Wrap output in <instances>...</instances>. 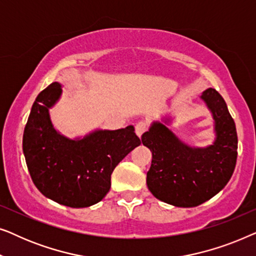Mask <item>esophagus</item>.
Segmentation results:
<instances>
[{
    "instance_id": "1",
    "label": "esophagus",
    "mask_w": 256,
    "mask_h": 256,
    "mask_svg": "<svg viewBox=\"0 0 256 256\" xmlns=\"http://www.w3.org/2000/svg\"><path fill=\"white\" fill-rule=\"evenodd\" d=\"M146 130V124L144 121H140V122H138V124H136L135 132H136V135L138 136V138H141L142 134Z\"/></svg>"
}]
</instances>
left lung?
I'll list each match as a JSON object with an SVG mask.
<instances>
[{
    "instance_id": "left-lung-1",
    "label": "left lung",
    "mask_w": 256,
    "mask_h": 256,
    "mask_svg": "<svg viewBox=\"0 0 256 256\" xmlns=\"http://www.w3.org/2000/svg\"><path fill=\"white\" fill-rule=\"evenodd\" d=\"M200 98L214 120L216 138L211 146L192 148L160 122H154L141 138L152 152L148 188L157 199L178 208H194L211 199L225 188L236 169V128L225 100L214 88L204 90Z\"/></svg>"
}]
</instances>
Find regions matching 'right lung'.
I'll list each match as a JSON object with an SVG mask.
<instances>
[{"mask_svg": "<svg viewBox=\"0 0 256 256\" xmlns=\"http://www.w3.org/2000/svg\"><path fill=\"white\" fill-rule=\"evenodd\" d=\"M60 94L59 82L38 94L24 128L23 154L31 180L45 197L68 208H88L107 194L115 166L141 141L132 126L76 140L60 135L48 114Z\"/></svg>", "mask_w": 256, "mask_h": 256, "instance_id": "obj_1", "label": "right lung"}]
</instances>
